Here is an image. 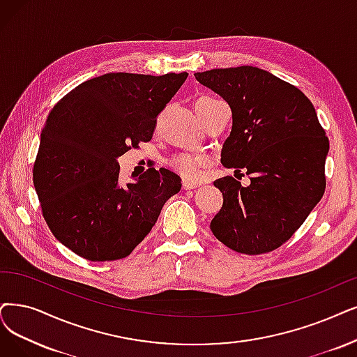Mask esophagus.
<instances>
[{
	"instance_id": "esophagus-1",
	"label": "esophagus",
	"mask_w": 357,
	"mask_h": 357,
	"mask_svg": "<svg viewBox=\"0 0 357 357\" xmlns=\"http://www.w3.org/2000/svg\"><path fill=\"white\" fill-rule=\"evenodd\" d=\"M199 188L197 183H193V181H189V180H183V189L184 190H193Z\"/></svg>"
}]
</instances>
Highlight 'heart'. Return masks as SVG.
Instances as JSON below:
<instances>
[{
	"label": "heart",
	"instance_id": "obj_1",
	"mask_svg": "<svg viewBox=\"0 0 357 357\" xmlns=\"http://www.w3.org/2000/svg\"><path fill=\"white\" fill-rule=\"evenodd\" d=\"M171 165H173V168L177 171V173L186 180L197 181L202 177V168L206 165V161L201 158V156L183 153V155H177L176 158L171 161Z\"/></svg>",
	"mask_w": 357,
	"mask_h": 357
}]
</instances>
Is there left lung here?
<instances>
[{"label":"left lung","instance_id":"1","mask_svg":"<svg viewBox=\"0 0 357 357\" xmlns=\"http://www.w3.org/2000/svg\"><path fill=\"white\" fill-rule=\"evenodd\" d=\"M195 77L231 108L222 165L250 176L248 188L233 177L213 181L224 202L211 231L238 253L274 250L305 222L325 192L330 142L317 111L302 91L258 67L213 68Z\"/></svg>","mask_w":357,"mask_h":357}]
</instances>
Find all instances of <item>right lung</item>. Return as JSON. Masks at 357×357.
I'll return each mask as SVG.
<instances>
[{
	"label": "right lung",
	"instance_id": "add662e5",
	"mask_svg": "<svg viewBox=\"0 0 357 357\" xmlns=\"http://www.w3.org/2000/svg\"><path fill=\"white\" fill-rule=\"evenodd\" d=\"M188 73H107L56 104L40 133L33 184L55 238L82 258H126L152 230L181 180L167 168L120 184L119 158L152 139Z\"/></svg>",
	"mask_w": 357,
	"mask_h": 357
}]
</instances>
